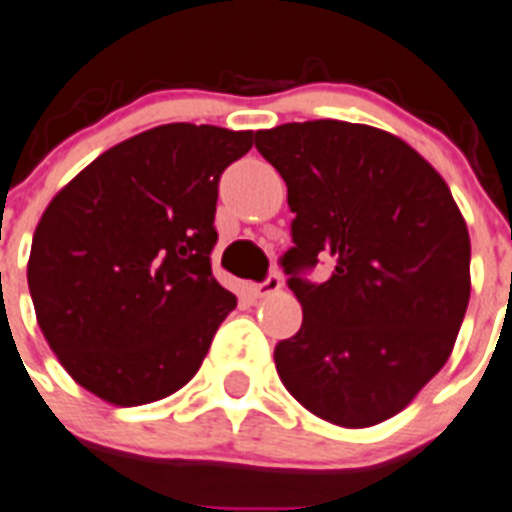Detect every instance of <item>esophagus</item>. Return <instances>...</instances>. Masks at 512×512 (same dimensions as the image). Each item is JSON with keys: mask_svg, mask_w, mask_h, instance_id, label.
Listing matches in <instances>:
<instances>
[{"mask_svg": "<svg viewBox=\"0 0 512 512\" xmlns=\"http://www.w3.org/2000/svg\"><path fill=\"white\" fill-rule=\"evenodd\" d=\"M281 286H283L281 276H276V273H273V276L265 278L263 283H255V286H252V294H255L257 299H268V296L278 294V291H281Z\"/></svg>", "mask_w": 512, "mask_h": 512, "instance_id": "1", "label": "esophagus"}]
</instances>
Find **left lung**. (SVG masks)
I'll return each instance as SVG.
<instances>
[{
	"label": "left lung",
	"instance_id": "1",
	"mask_svg": "<svg viewBox=\"0 0 512 512\" xmlns=\"http://www.w3.org/2000/svg\"><path fill=\"white\" fill-rule=\"evenodd\" d=\"M257 150L289 187L294 247L283 255L302 304L276 369L304 409L375 427L448 362L471 296V239L450 187L401 137L317 119L260 130ZM334 260L325 284L298 270Z\"/></svg>",
	"mask_w": 512,
	"mask_h": 512
}]
</instances>
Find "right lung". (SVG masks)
I'll return each instance as SVG.
<instances>
[{"mask_svg":"<svg viewBox=\"0 0 512 512\" xmlns=\"http://www.w3.org/2000/svg\"><path fill=\"white\" fill-rule=\"evenodd\" d=\"M252 130L161 124L64 184L38 221L28 286L67 375L111 406H145L195 377L236 296L213 278L218 179Z\"/></svg>","mask_w":512,"mask_h":512,"instance_id":"obj_1","label":"right lung"}]
</instances>
